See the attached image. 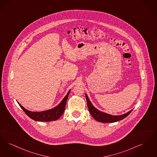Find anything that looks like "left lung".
Returning a JSON list of instances; mask_svg holds the SVG:
<instances>
[{"mask_svg":"<svg viewBox=\"0 0 157 157\" xmlns=\"http://www.w3.org/2000/svg\"><path fill=\"white\" fill-rule=\"evenodd\" d=\"M86 99L87 101L88 109H89V111L90 113V114L92 116V117L96 121H100L101 123H114V122L118 121L119 120H121L125 118L127 116H128L132 110L129 111L128 112L125 113L123 115L113 116V115H110V114H109L107 113L101 112V111L98 110V109H96L92 105L90 101H89L86 94Z\"/></svg>","mask_w":157,"mask_h":157,"instance_id":"obj_1","label":"left lung"}]
</instances>
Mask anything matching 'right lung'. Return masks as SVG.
Returning a JSON list of instances; mask_svg holds the SVG:
<instances>
[{"label":"right lung","instance_id":"1","mask_svg":"<svg viewBox=\"0 0 157 157\" xmlns=\"http://www.w3.org/2000/svg\"><path fill=\"white\" fill-rule=\"evenodd\" d=\"M70 90L68 92V94L65 96L63 99V101L57 106L50 110L41 112H34L29 110H27L22 106L19 103V105L21 108L23 110L25 114L32 119L39 121H54L58 119L62 115L65 109V105L67 101V99L70 92Z\"/></svg>","mask_w":157,"mask_h":157}]
</instances>
